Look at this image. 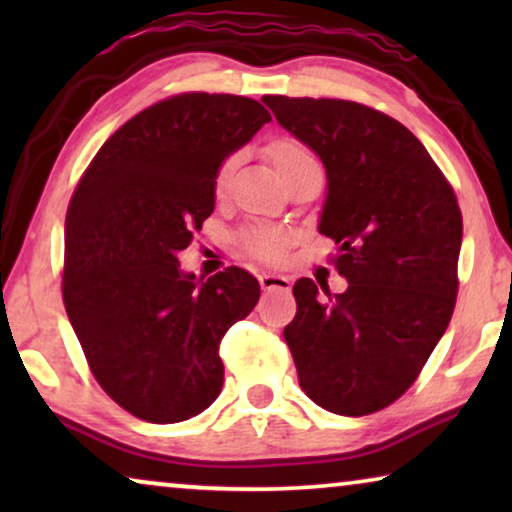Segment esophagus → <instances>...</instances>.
Masks as SVG:
<instances>
[{
	"instance_id": "esophagus-1",
	"label": "esophagus",
	"mask_w": 512,
	"mask_h": 512,
	"mask_svg": "<svg viewBox=\"0 0 512 512\" xmlns=\"http://www.w3.org/2000/svg\"><path fill=\"white\" fill-rule=\"evenodd\" d=\"M258 282H261L265 291H272V289L291 291V277L277 275V272H263V275L258 277Z\"/></svg>"
}]
</instances>
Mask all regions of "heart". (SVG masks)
I'll return each instance as SVG.
<instances>
[{
	"instance_id": "1",
	"label": "heart",
	"mask_w": 512,
	"mask_h": 512,
	"mask_svg": "<svg viewBox=\"0 0 512 512\" xmlns=\"http://www.w3.org/2000/svg\"><path fill=\"white\" fill-rule=\"evenodd\" d=\"M268 156L279 174L286 172L293 165L305 163V160H312L310 151H307L303 144L293 142V139H277V142H272L268 149ZM233 165H235V160H226V163L221 165L219 174H216V188H219V191L226 186L228 174H230V170H233ZM244 242H247L249 251H254V254L261 258H277L284 249V235L275 228H258V230H254V233H249Z\"/></svg>"
}]
</instances>
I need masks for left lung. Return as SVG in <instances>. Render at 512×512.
<instances>
[{
	"label": "left lung",
	"instance_id": "left-lung-1",
	"mask_svg": "<svg viewBox=\"0 0 512 512\" xmlns=\"http://www.w3.org/2000/svg\"><path fill=\"white\" fill-rule=\"evenodd\" d=\"M277 123L326 170L319 233L338 244L347 291L300 277L284 340L298 382L335 415L394 403L443 338L457 300L461 212L412 132L347 100L265 95Z\"/></svg>",
	"mask_w": 512,
	"mask_h": 512
}]
</instances>
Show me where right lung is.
<instances>
[{
    "mask_svg": "<svg viewBox=\"0 0 512 512\" xmlns=\"http://www.w3.org/2000/svg\"><path fill=\"white\" fill-rule=\"evenodd\" d=\"M270 121L249 97H170L104 142L69 202L67 317L95 380L146 422H184L221 394V338L261 286L235 265L198 279L177 254L214 212L221 165Z\"/></svg>",
    "mask_w": 512,
    "mask_h": 512,
    "instance_id": "right-lung-1",
    "label": "right lung"
}]
</instances>
